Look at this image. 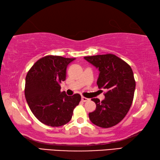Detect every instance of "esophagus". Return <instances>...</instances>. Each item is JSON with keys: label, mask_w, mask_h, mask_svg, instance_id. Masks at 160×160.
Here are the masks:
<instances>
[{"label": "esophagus", "mask_w": 160, "mask_h": 160, "mask_svg": "<svg viewBox=\"0 0 160 160\" xmlns=\"http://www.w3.org/2000/svg\"><path fill=\"white\" fill-rule=\"evenodd\" d=\"M88 100H89L88 98H86L85 97H82V100L83 102H87Z\"/></svg>", "instance_id": "34e87169"}]
</instances>
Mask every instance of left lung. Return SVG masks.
Returning a JSON list of instances; mask_svg holds the SVG:
<instances>
[{
	"label": "left lung",
	"mask_w": 160,
	"mask_h": 160,
	"mask_svg": "<svg viewBox=\"0 0 160 160\" xmlns=\"http://www.w3.org/2000/svg\"><path fill=\"white\" fill-rule=\"evenodd\" d=\"M84 59L99 70L97 85L108 91L105 99L96 102V110L88 114L95 125L110 128L118 124L127 115L133 102L136 82L131 67L113 54L87 56Z\"/></svg>",
	"instance_id": "obj_1"
}]
</instances>
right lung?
<instances>
[{"label":"right lung","mask_w":160,"mask_h":160,"mask_svg":"<svg viewBox=\"0 0 160 160\" xmlns=\"http://www.w3.org/2000/svg\"><path fill=\"white\" fill-rule=\"evenodd\" d=\"M74 60L47 55L36 62L27 73L25 98L33 115L44 124L57 127L67 124L80 102L79 94L68 96L60 91L67 67Z\"/></svg>","instance_id":"1"}]
</instances>
